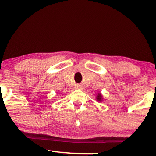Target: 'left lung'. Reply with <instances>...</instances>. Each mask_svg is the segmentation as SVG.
I'll return each instance as SVG.
<instances>
[{
  "label": "left lung",
  "instance_id": "8db88e82",
  "mask_svg": "<svg viewBox=\"0 0 156 156\" xmlns=\"http://www.w3.org/2000/svg\"><path fill=\"white\" fill-rule=\"evenodd\" d=\"M96 99H97V101H99V102H101V101H102V100H103V96H102V94H101L100 92H99L97 94V97H96Z\"/></svg>",
  "mask_w": 156,
  "mask_h": 156
}]
</instances>
